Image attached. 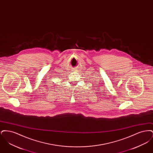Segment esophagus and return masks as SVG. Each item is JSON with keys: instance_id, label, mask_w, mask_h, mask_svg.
Returning a JSON list of instances; mask_svg holds the SVG:
<instances>
[{"instance_id": "1", "label": "esophagus", "mask_w": 153, "mask_h": 153, "mask_svg": "<svg viewBox=\"0 0 153 153\" xmlns=\"http://www.w3.org/2000/svg\"><path fill=\"white\" fill-rule=\"evenodd\" d=\"M78 71V69H72V72H77Z\"/></svg>"}]
</instances>
